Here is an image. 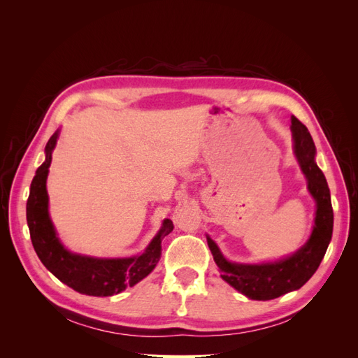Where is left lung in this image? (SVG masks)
Masks as SVG:
<instances>
[{"instance_id":"1","label":"left lung","mask_w":358,"mask_h":358,"mask_svg":"<svg viewBox=\"0 0 358 358\" xmlns=\"http://www.w3.org/2000/svg\"><path fill=\"white\" fill-rule=\"evenodd\" d=\"M292 148L301 173L308 182V192L315 200V220L306 243L296 252L267 263H236L225 258L220 246L206 234L221 278L234 289L251 300H272L305 285L317 272L333 234V208L330 189L322 171L317 166L315 143L296 116H291Z\"/></svg>"}]
</instances>
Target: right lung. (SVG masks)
<instances>
[{"mask_svg":"<svg viewBox=\"0 0 358 358\" xmlns=\"http://www.w3.org/2000/svg\"><path fill=\"white\" fill-rule=\"evenodd\" d=\"M57 129L45 148L46 159L37 169L31 182L27 201V222L32 246L52 275L62 284L86 296L109 297L119 294L127 287H134L146 278L161 258V242L171 233L173 222L164 220L161 229L149 242L142 254L124 258H100L71 252L62 245L49 213V196L46 180L52 162V152L57 146Z\"/></svg>","mask_w":358,"mask_h":358,"instance_id":"add662e5","label":"right lung"}]
</instances>
